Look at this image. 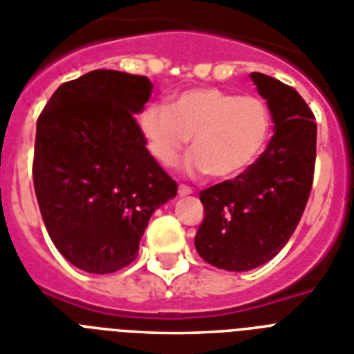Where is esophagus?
Masks as SVG:
<instances>
[{"label":"esophagus","instance_id":"1","mask_svg":"<svg viewBox=\"0 0 354 354\" xmlns=\"http://www.w3.org/2000/svg\"><path fill=\"white\" fill-rule=\"evenodd\" d=\"M193 193V189L189 187V185H180V187H178V194H180V196H187V194H191Z\"/></svg>","mask_w":354,"mask_h":354}]
</instances>
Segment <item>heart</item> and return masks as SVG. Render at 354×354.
<instances>
[{"label": "heart", "mask_w": 354, "mask_h": 354, "mask_svg": "<svg viewBox=\"0 0 354 354\" xmlns=\"http://www.w3.org/2000/svg\"><path fill=\"white\" fill-rule=\"evenodd\" d=\"M147 149L163 165H172L187 147L191 169L213 178L246 171L263 152L270 133V112L263 99L216 88H194L165 102H150L138 119Z\"/></svg>", "instance_id": "b5f03b06"}]
</instances>
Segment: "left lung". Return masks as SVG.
Listing matches in <instances>:
<instances>
[{
	"label": "left lung",
	"mask_w": 354,
	"mask_h": 354,
	"mask_svg": "<svg viewBox=\"0 0 354 354\" xmlns=\"http://www.w3.org/2000/svg\"><path fill=\"white\" fill-rule=\"evenodd\" d=\"M250 77L275 132L242 174L200 193L204 222L194 236L200 257L227 272L257 268L279 253L301 221L316 163V122L303 97L274 77Z\"/></svg>",
	"instance_id": "obj_1"
}]
</instances>
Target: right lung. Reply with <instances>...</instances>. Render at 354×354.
Returning <instances> with one entry per match:
<instances>
[{
	"instance_id": "right-lung-1",
	"label": "right lung",
	"mask_w": 354,
	"mask_h": 354,
	"mask_svg": "<svg viewBox=\"0 0 354 354\" xmlns=\"http://www.w3.org/2000/svg\"><path fill=\"white\" fill-rule=\"evenodd\" d=\"M152 88L141 75L95 69L64 82L36 122L41 218L58 252L90 274L132 263L152 213L176 196L133 118Z\"/></svg>"
}]
</instances>
